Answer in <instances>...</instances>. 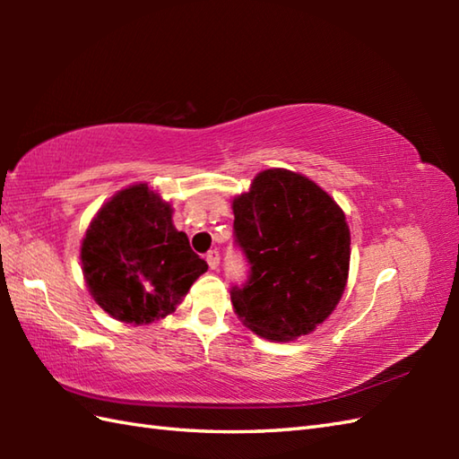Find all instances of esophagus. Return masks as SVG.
Here are the masks:
<instances>
[{"label":"esophagus","mask_w":459,"mask_h":459,"mask_svg":"<svg viewBox=\"0 0 459 459\" xmlns=\"http://www.w3.org/2000/svg\"><path fill=\"white\" fill-rule=\"evenodd\" d=\"M204 258H207V264L211 270H217L219 264H221V255L219 250H209L207 255H204Z\"/></svg>","instance_id":"34e87169"}]
</instances>
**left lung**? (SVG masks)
I'll return each mask as SVG.
<instances>
[{
	"label": "left lung",
	"instance_id": "left-lung-1",
	"mask_svg": "<svg viewBox=\"0 0 459 459\" xmlns=\"http://www.w3.org/2000/svg\"><path fill=\"white\" fill-rule=\"evenodd\" d=\"M235 245L248 262L230 288L242 324L272 341L307 335L329 317L347 284L345 214L314 181L288 169L258 173L232 201Z\"/></svg>",
	"mask_w": 459,
	"mask_h": 459
}]
</instances>
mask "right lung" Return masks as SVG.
<instances>
[{"instance_id":"obj_1","label":"right lung","mask_w":459,"mask_h":459,"mask_svg":"<svg viewBox=\"0 0 459 459\" xmlns=\"http://www.w3.org/2000/svg\"><path fill=\"white\" fill-rule=\"evenodd\" d=\"M81 258L96 304L134 325L169 316L207 272L187 235L173 227L169 203L145 183L104 204L86 230Z\"/></svg>"}]
</instances>
